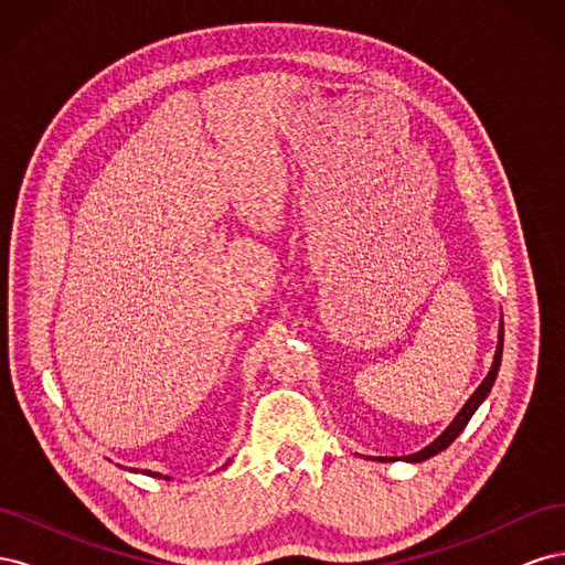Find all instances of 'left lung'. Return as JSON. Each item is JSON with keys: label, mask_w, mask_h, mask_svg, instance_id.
Listing matches in <instances>:
<instances>
[{"label": "left lung", "mask_w": 565, "mask_h": 565, "mask_svg": "<svg viewBox=\"0 0 565 565\" xmlns=\"http://www.w3.org/2000/svg\"><path fill=\"white\" fill-rule=\"evenodd\" d=\"M502 347H504V322L500 320V330H498V349H494V358H492V365H490V372L486 374V380L478 384V388L471 393L469 401L465 403V407L459 409L457 417L448 424V429L443 431L434 443H429V446L422 448L419 452H413V455H405V457H370V459H380V461H393V459H405V461H413V465H417V461H424L429 459L438 452L446 450L450 443L465 431V426L469 424V419L473 417V413L478 407L483 405V401L488 398V393L494 384V380H498V372H500V363H502Z\"/></svg>", "instance_id": "left-lung-1"}]
</instances>
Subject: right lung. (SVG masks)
Segmentation results:
<instances>
[{"mask_svg": "<svg viewBox=\"0 0 565 565\" xmlns=\"http://www.w3.org/2000/svg\"><path fill=\"white\" fill-rule=\"evenodd\" d=\"M228 465H224V467H221V469H226ZM127 469V467H125ZM131 473H139V469H129ZM141 473H146V476H156V478H164V481H172V476H162L160 471H150V469H143Z\"/></svg>", "mask_w": 565, "mask_h": 565, "instance_id": "add662e5", "label": "right lung"}]
</instances>
